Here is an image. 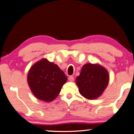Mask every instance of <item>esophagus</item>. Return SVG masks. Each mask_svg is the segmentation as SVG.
Here are the masks:
<instances>
[{
	"label": "esophagus",
	"instance_id": "obj_1",
	"mask_svg": "<svg viewBox=\"0 0 134 134\" xmlns=\"http://www.w3.org/2000/svg\"><path fill=\"white\" fill-rule=\"evenodd\" d=\"M69 80L70 81L73 82V81H74V77H73V76H70L69 77Z\"/></svg>",
	"mask_w": 134,
	"mask_h": 134
}]
</instances>
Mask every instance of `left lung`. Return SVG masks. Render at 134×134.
<instances>
[{
  "label": "left lung",
  "instance_id": "8db88e82",
  "mask_svg": "<svg viewBox=\"0 0 134 134\" xmlns=\"http://www.w3.org/2000/svg\"><path fill=\"white\" fill-rule=\"evenodd\" d=\"M109 81L108 71L99 64L88 63L82 67L76 82L81 95L88 99H94L102 95Z\"/></svg>",
  "mask_w": 134,
  "mask_h": 134
}]
</instances>
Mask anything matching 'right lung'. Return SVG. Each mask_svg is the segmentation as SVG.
<instances>
[{"label":"right lung","mask_w":134,"mask_h":134,"mask_svg":"<svg viewBox=\"0 0 134 134\" xmlns=\"http://www.w3.org/2000/svg\"><path fill=\"white\" fill-rule=\"evenodd\" d=\"M67 80L59 67L45 58L32 65L27 75L32 93L39 100L46 102H51L58 97Z\"/></svg>","instance_id":"right-lung-1"}]
</instances>
